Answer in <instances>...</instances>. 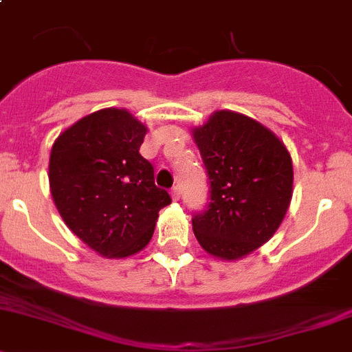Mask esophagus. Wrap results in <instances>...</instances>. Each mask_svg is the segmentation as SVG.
Instances as JSON below:
<instances>
[{
  "label": "esophagus",
  "mask_w": 352,
  "mask_h": 352,
  "mask_svg": "<svg viewBox=\"0 0 352 352\" xmlns=\"http://www.w3.org/2000/svg\"><path fill=\"white\" fill-rule=\"evenodd\" d=\"M170 194H172L173 201H179V199H180V194H182V192H180V187L175 186V187H173L172 192H170Z\"/></svg>",
  "instance_id": "34e87169"
}]
</instances>
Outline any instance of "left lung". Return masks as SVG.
Returning <instances> with one entry per match:
<instances>
[{
	"label": "left lung",
	"mask_w": 352,
	"mask_h": 352,
	"mask_svg": "<svg viewBox=\"0 0 352 352\" xmlns=\"http://www.w3.org/2000/svg\"><path fill=\"white\" fill-rule=\"evenodd\" d=\"M210 180V203L192 217L197 242L214 258H244L270 241L292 199V160L265 125L214 111L192 131Z\"/></svg>",
	"instance_id": "left-lung-1"
}]
</instances>
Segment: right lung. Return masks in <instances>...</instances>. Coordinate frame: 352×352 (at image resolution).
Here are the masks:
<instances>
[{
    "instance_id": "right-lung-1",
    "label": "right lung",
    "mask_w": 352,
    "mask_h": 352,
    "mask_svg": "<svg viewBox=\"0 0 352 352\" xmlns=\"http://www.w3.org/2000/svg\"><path fill=\"white\" fill-rule=\"evenodd\" d=\"M146 132L127 110L104 108L61 132L51 149L54 204L67 227L104 258L144 249L158 211L172 203L139 153Z\"/></svg>"
}]
</instances>
